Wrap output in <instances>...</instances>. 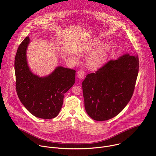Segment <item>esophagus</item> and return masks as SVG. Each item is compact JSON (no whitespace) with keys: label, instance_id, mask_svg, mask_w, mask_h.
I'll return each instance as SVG.
<instances>
[{"label":"esophagus","instance_id":"esophagus-1","mask_svg":"<svg viewBox=\"0 0 156 156\" xmlns=\"http://www.w3.org/2000/svg\"><path fill=\"white\" fill-rule=\"evenodd\" d=\"M77 74H78V78H80V79H82V78H84V76L85 75V72H84V71L83 70H79Z\"/></svg>","mask_w":156,"mask_h":156}]
</instances>
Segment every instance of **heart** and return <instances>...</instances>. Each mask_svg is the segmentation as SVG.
Wrapping results in <instances>:
<instances>
[{
	"mask_svg": "<svg viewBox=\"0 0 156 156\" xmlns=\"http://www.w3.org/2000/svg\"><path fill=\"white\" fill-rule=\"evenodd\" d=\"M101 42L102 40L100 38H95L88 48V51L94 50ZM110 49L111 47L108 44L101 45L89 58V66L92 69H97L101 66L108 58Z\"/></svg>",
	"mask_w": 156,
	"mask_h": 156,
	"instance_id": "b5f03b06",
	"label": "heart"
}]
</instances>
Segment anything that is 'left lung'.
<instances>
[{
    "label": "left lung",
    "instance_id": "8db88e82",
    "mask_svg": "<svg viewBox=\"0 0 156 156\" xmlns=\"http://www.w3.org/2000/svg\"><path fill=\"white\" fill-rule=\"evenodd\" d=\"M139 67L138 56L127 53L86 76L83 93L85 109L91 119L109 120L126 107L134 93Z\"/></svg>",
    "mask_w": 156,
    "mask_h": 156
}]
</instances>
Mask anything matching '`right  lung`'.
Wrapping results in <instances>:
<instances>
[{
  "mask_svg": "<svg viewBox=\"0 0 156 156\" xmlns=\"http://www.w3.org/2000/svg\"><path fill=\"white\" fill-rule=\"evenodd\" d=\"M29 43L30 38L27 36L19 46L15 56L17 96L24 107L34 116L43 119H53L60 112L64 94L75 82L76 71L58 66L45 76L34 74L27 59Z\"/></svg>",
  "mask_w": 156,
  "mask_h": 156,
  "instance_id": "right-lung-1",
  "label": "right lung"
}]
</instances>
